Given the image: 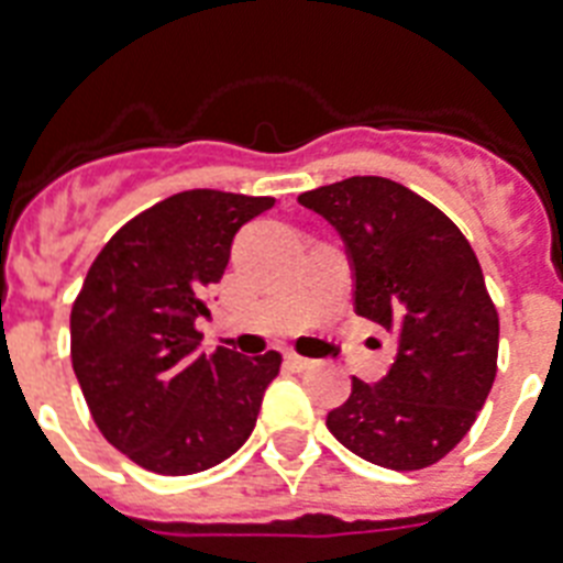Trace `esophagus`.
I'll use <instances>...</instances> for the list:
<instances>
[{
  "label": "esophagus",
  "mask_w": 563,
  "mask_h": 563,
  "mask_svg": "<svg viewBox=\"0 0 563 563\" xmlns=\"http://www.w3.org/2000/svg\"><path fill=\"white\" fill-rule=\"evenodd\" d=\"M286 360H289L291 368H298V371L316 368V360H307V356H300V353H289V356H286Z\"/></svg>",
  "instance_id": "34e87169"
}]
</instances>
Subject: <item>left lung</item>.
Returning <instances> with one entry per match:
<instances>
[{"instance_id": "obj_1", "label": "left lung", "mask_w": 563, "mask_h": 563, "mask_svg": "<svg viewBox=\"0 0 563 563\" xmlns=\"http://www.w3.org/2000/svg\"><path fill=\"white\" fill-rule=\"evenodd\" d=\"M344 242L353 309L397 333L379 383L353 376L327 429L388 471H420L453 450L497 376L499 316L464 233L402 184L347 178L298 195Z\"/></svg>"}]
</instances>
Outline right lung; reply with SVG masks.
<instances>
[{
    "label": "right lung",
    "instance_id": "obj_1",
    "mask_svg": "<svg viewBox=\"0 0 563 563\" xmlns=\"http://www.w3.org/2000/svg\"><path fill=\"white\" fill-rule=\"evenodd\" d=\"M274 198L189 189L113 233L73 303V371L101 435L161 476L230 459L254 432L280 353H201L195 318L239 228Z\"/></svg>",
    "mask_w": 563,
    "mask_h": 563
}]
</instances>
